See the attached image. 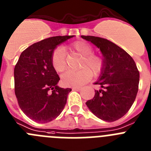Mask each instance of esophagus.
Here are the masks:
<instances>
[{
    "mask_svg": "<svg viewBox=\"0 0 151 151\" xmlns=\"http://www.w3.org/2000/svg\"><path fill=\"white\" fill-rule=\"evenodd\" d=\"M81 90V88L80 87H76V88H73V91H78Z\"/></svg>",
    "mask_w": 151,
    "mask_h": 151,
    "instance_id": "1",
    "label": "esophagus"
}]
</instances>
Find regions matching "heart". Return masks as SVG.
I'll use <instances>...</instances> for the list:
<instances>
[{"label":"heart","instance_id":"1","mask_svg":"<svg viewBox=\"0 0 151 151\" xmlns=\"http://www.w3.org/2000/svg\"><path fill=\"white\" fill-rule=\"evenodd\" d=\"M70 52L81 57L78 71H67L61 76V81L65 86L79 87L91 79L92 74L97 76L103 68V60L93 53V47L85 41H76L67 46ZM53 68L57 73H62L66 68V52L61 46L53 51L51 58Z\"/></svg>","mask_w":151,"mask_h":151}]
</instances>
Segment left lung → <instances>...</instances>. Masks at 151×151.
Instances as JSON below:
<instances>
[{"label":"left lung","instance_id":"obj_1","mask_svg":"<svg viewBox=\"0 0 151 151\" xmlns=\"http://www.w3.org/2000/svg\"><path fill=\"white\" fill-rule=\"evenodd\" d=\"M96 45L103 55V68L94 83L101 89L86 105L98 118L115 121L125 115L133 104L139 83V72L132 57L106 39L81 36Z\"/></svg>","mask_w":151,"mask_h":151}]
</instances>
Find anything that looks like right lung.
<instances>
[{"instance_id": "1", "label": "right lung", "mask_w": 151, "mask_h": 151, "mask_svg": "<svg viewBox=\"0 0 151 151\" xmlns=\"http://www.w3.org/2000/svg\"><path fill=\"white\" fill-rule=\"evenodd\" d=\"M74 36H57L34 43L21 54L14 69L15 93L22 111L37 123L60 115L71 88L58 86L60 78L51 61L53 51Z\"/></svg>"}]
</instances>
